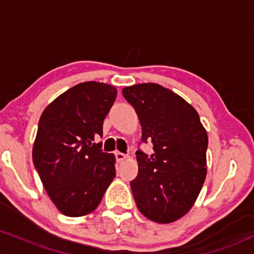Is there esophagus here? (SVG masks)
<instances>
[{"label": "esophagus", "mask_w": 254, "mask_h": 254, "mask_svg": "<svg viewBox=\"0 0 254 254\" xmlns=\"http://www.w3.org/2000/svg\"><path fill=\"white\" fill-rule=\"evenodd\" d=\"M116 155V160H117V162H123L125 159H127V155L123 153H121V151H117V153L115 154Z\"/></svg>", "instance_id": "esophagus-1"}]
</instances>
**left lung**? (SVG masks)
Instances as JSON below:
<instances>
[{
	"label": "left lung",
	"instance_id": "1",
	"mask_svg": "<svg viewBox=\"0 0 254 254\" xmlns=\"http://www.w3.org/2000/svg\"><path fill=\"white\" fill-rule=\"evenodd\" d=\"M142 127V142L153 154L137 150L138 174L130 183L138 210L157 223L188 214L206 177L208 135L197 111L182 97L157 83L122 90Z\"/></svg>",
	"mask_w": 254,
	"mask_h": 254
}]
</instances>
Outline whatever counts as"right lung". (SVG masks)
I'll return each mask as SVG.
<instances>
[{
    "label": "right lung",
    "mask_w": 254,
    "mask_h": 254,
    "mask_svg": "<svg viewBox=\"0 0 254 254\" xmlns=\"http://www.w3.org/2000/svg\"><path fill=\"white\" fill-rule=\"evenodd\" d=\"M117 97L111 84L82 82L44 110L33 144L34 167L50 199L65 216L89 214L116 177L113 154L104 153V119Z\"/></svg>",
    "instance_id": "obj_1"
}]
</instances>
